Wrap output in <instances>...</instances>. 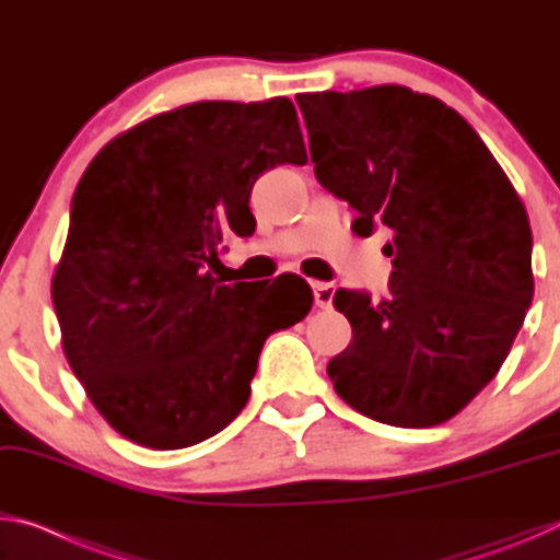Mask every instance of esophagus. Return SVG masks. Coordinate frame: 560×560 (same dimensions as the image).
Here are the masks:
<instances>
[{
    "instance_id": "34e87169",
    "label": "esophagus",
    "mask_w": 560,
    "mask_h": 560,
    "mask_svg": "<svg viewBox=\"0 0 560 560\" xmlns=\"http://www.w3.org/2000/svg\"><path fill=\"white\" fill-rule=\"evenodd\" d=\"M311 287H314V303H316V306L318 308H330V303H334V293H336L334 283L314 281Z\"/></svg>"
}]
</instances>
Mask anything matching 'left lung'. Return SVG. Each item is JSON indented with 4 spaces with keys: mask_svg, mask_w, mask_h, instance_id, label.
Wrapping results in <instances>:
<instances>
[{
    "mask_svg": "<svg viewBox=\"0 0 560 560\" xmlns=\"http://www.w3.org/2000/svg\"><path fill=\"white\" fill-rule=\"evenodd\" d=\"M316 179L387 226L381 301L338 289L353 340L330 358L336 393L395 428L447 422L499 373L534 299L524 202L457 110L405 86L299 93Z\"/></svg>",
    "mask_w": 560,
    "mask_h": 560,
    "instance_id": "left-lung-1",
    "label": "left lung"
}]
</instances>
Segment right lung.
<instances>
[{
	"mask_svg": "<svg viewBox=\"0 0 560 560\" xmlns=\"http://www.w3.org/2000/svg\"><path fill=\"white\" fill-rule=\"evenodd\" d=\"M283 163H308L289 98L200 101L120 132L83 173L51 299L73 375L130 442L224 430L264 340L311 311L301 277L214 279L224 236L257 230L254 183Z\"/></svg>",
	"mask_w": 560,
	"mask_h": 560,
	"instance_id": "right-lung-1",
	"label": "right lung"
}]
</instances>
